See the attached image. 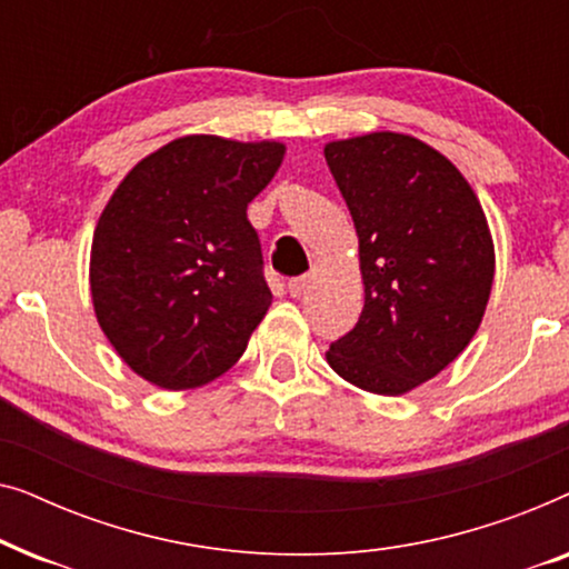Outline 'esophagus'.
Segmentation results:
<instances>
[{
    "label": "esophagus",
    "instance_id": "1",
    "mask_svg": "<svg viewBox=\"0 0 569 569\" xmlns=\"http://www.w3.org/2000/svg\"><path fill=\"white\" fill-rule=\"evenodd\" d=\"M308 287H310V277H295L287 282V292H290L292 298H300V295H306Z\"/></svg>",
    "mask_w": 569,
    "mask_h": 569
}]
</instances>
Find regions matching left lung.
Masks as SVG:
<instances>
[{
    "mask_svg": "<svg viewBox=\"0 0 569 569\" xmlns=\"http://www.w3.org/2000/svg\"><path fill=\"white\" fill-rule=\"evenodd\" d=\"M360 238L365 306L326 352L341 378L409 393L469 347L495 279V243L477 193L446 154L372 131L323 147Z\"/></svg>",
    "mask_w": 569,
    "mask_h": 569,
    "instance_id": "1",
    "label": "left lung"
}]
</instances>
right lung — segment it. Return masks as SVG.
<instances>
[{
	"mask_svg": "<svg viewBox=\"0 0 569 569\" xmlns=\"http://www.w3.org/2000/svg\"><path fill=\"white\" fill-rule=\"evenodd\" d=\"M282 142L181 137L108 199L90 251L100 329L137 376L168 391L240 360L271 306L246 209L282 166Z\"/></svg>",
	"mask_w": 569,
	"mask_h": 569,
	"instance_id": "obj_1",
	"label": "right lung"
}]
</instances>
